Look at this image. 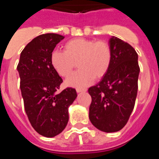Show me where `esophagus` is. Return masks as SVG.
<instances>
[{
  "label": "esophagus",
  "mask_w": 159,
  "mask_h": 159,
  "mask_svg": "<svg viewBox=\"0 0 159 159\" xmlns=\"http://www.w3.org/2000/svg\"><path fill=\"white\" fill-rule=\"evenodd\" d=\"M76 92H78V93H80V92H86L87 89H85V88H76Z\"/></svg>",
  "instance_id": "1"
}]
</instances>
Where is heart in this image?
<instances>
[{"label": "heart", "mask_w": 159, "mask_h": 159, "mask_svg": "<svg viewBox=\"0 0 159 159\" xmlns=\"http://www.w3.org/2000/svg\"><path fill=\"white\" fill-rule=\"evenodd\" d=\"M65 52L54 50L51 54V64L60 76L67 77L78 62L79 71L66 80L67 86L84 88L94 79H100L107 72L111 61V51L107 42L77 38L67 42Z\"/></svg>", "instance_id": "1"}]
</instances>
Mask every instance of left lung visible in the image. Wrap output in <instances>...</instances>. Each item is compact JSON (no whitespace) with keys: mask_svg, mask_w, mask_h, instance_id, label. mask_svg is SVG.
I'll return each mask as SVG.
<instances>
[{"mask_svg":"<svg viewBox=\"0 0 159 159\" xmlns=\"http://www.w3.org/2000/svg\"><path fill=\"white\" fill-rule=\"evenodd\" d=\"M108 43L111 51L110 67L88 93L92 97L90 121L101 131L111 133L127 124L134 109L140 68L137 52L129 43L116 36Z\"/></svg>","mask_w":159,"mask_h":159,"instance_id":"obj_1","label":"left lung"}]
</instances>
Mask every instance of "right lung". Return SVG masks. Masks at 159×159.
<instances>
[{"instance_id":"add662e5","label":"right lung","mask_w":159,"mask_h":159,"mask_svg":"<svg viewBox=\"0 0 159 159\" xmlns=\"http://www.w3.org/2000/svg\"><path fill=\"white\" fill-rule=\"evenodd\" d=\"M64 36L47 33L36 36L20 53L17 71L25 110L32 127L47 138L60 134L68 122V107L77 97L67 88L57 93L63 80L51 64V54Z\"/></svg>"}]
</instances>
